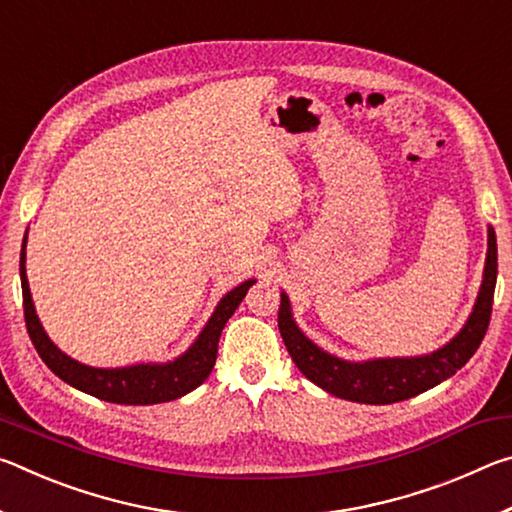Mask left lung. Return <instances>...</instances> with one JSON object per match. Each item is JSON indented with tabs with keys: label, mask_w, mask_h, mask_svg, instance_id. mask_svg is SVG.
Masks as SVG:
<instances>
[{
	"label": "left lung",
	"mask_w": 512,
	"mask_h": 512,
	"mask_svg": "<svg viewBox=\"0 0 512 512\" xmlns=\"http://www.w3.org/2000/svg\"><path fill=\"white\" fill-rule=\"evenodd\" d=\"M495 284L497 237L495 230L488 228V255H485L483 282L470 318L452 341L436 352L422 354V357L372 359L361 363L334 357V354L320 350L316 343H311L300 332V327L291 316V302L287 293H282L277 327H280L282 341L287 345L291 359L296 361L298 370L323 391L350 402L393 404L438 386L440 381L452 377L456 370H461L472 359V354L479 350L485 332H488Z\"/></svg>",
	"instance_id": "left-lung-1"
}]
</instances>
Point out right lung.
<instances>
[{"instance_id": "1", "label": "right lung", "mask_w": 512, "mask_h": 512, "mask_svg": "<svg viewBox=\"0 0 512 512\" xmlns=\"http://www.w3.org/2000/svg\"><path fill=\"white\" fill-rule=\"evenodd\" d=\"M27 237L22 241L20 253V280H22V298H24V320H27V332L31 336L33 345L40 354V359L47 363V368L54 372L56 377L67 381L69 386L79 388V391L99 397L112 404H131V406H144V404H160L178 400L187 393H192L203 381L210 377L216 361V350H219V336L223 332L228 318L235 314L239 302L244 300L248 289L253 287L255 280H246L232 291L223 296V300L216 305L212 318L207 320L203 332L192 343L185 354L178 359L167 363H137V366L126 368H92L85 363L74 361L60 352L54 343L49 341L45 329H42L40 320L36 316V307H33L29 280H27Z\"/></svg>"}]
</instances>
